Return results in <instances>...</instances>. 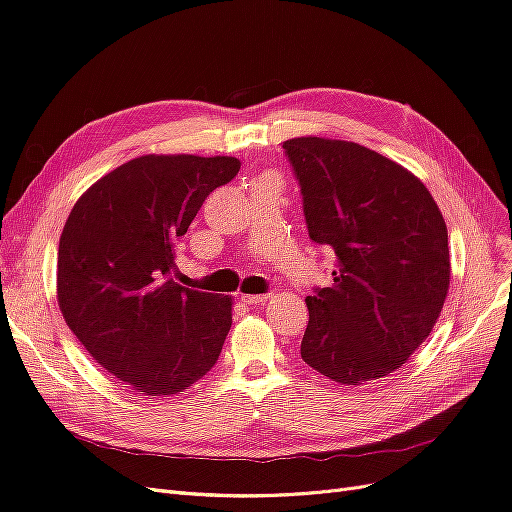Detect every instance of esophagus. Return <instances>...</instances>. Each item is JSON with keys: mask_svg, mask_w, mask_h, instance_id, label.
<instances>
[{"mask_svg": "<svg viewBox=\"0 0 512 512\" xmlns=\"http://www.w3.org/2000/svg\"><path fill=\"white\" fill-rule=\"evenodd\" d=\"M269 299V294H241V301L247 305H262Z\"/></svg>", "mask_w": 512, "mask_h": 512, "instance_id": "34e87169", "label": "esophagus"}]
</instances>
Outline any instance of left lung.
<instances>
[{
    "mask_svg": "<svg viewBox=\"0 0 512 512\" xmlns=\"http://www.w3.org/2000/svg\"><path fill=\"white\" fill-rule=\"evenodd\" d=\"M309 239L335 254L307 297L301 359L359 386L393 374L429 337L451 282L448 232L423 181L363 145L290 138Z\"/></svg>",
    "mask_w": 512,
    "mask_h": 512,
    "instance_id": "obj_1",
    "label": "left lung"
}]
</instances>
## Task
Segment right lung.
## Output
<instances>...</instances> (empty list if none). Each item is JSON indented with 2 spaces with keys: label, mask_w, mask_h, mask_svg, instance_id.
<instances>
[{
  "label": "right lung",
  "mask_w": 512,
  "mask_h": 512,
  "mask_svg": "<svg viewBox=\"0 0 512 512\" xmlns=\"http://www.w3.org/2000/svg\"><path fill=\"white\" fill-rule=\"evenodd\" d=\"M237 158L141 156L76 200L59 239L57 299L108 374L143 395H175L218 363L232 299L175 282V245Z\"/></svg>",
  "instance_id": "obj_1"
}]
</instances>
